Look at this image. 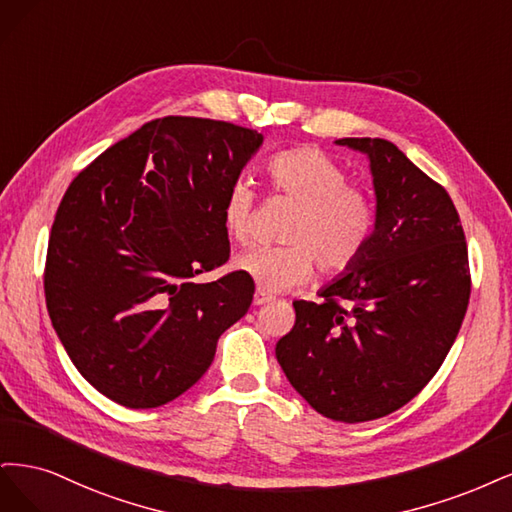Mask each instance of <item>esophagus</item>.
Returning <instances> with one entry per match:
<instances>
[{
	"instance_id": "obj_1",
	"label": "esophagus",
	"mask_w": 512,
	"mask_h": 512,
	"mask_svg": "<svg viewBox=\"0 0 512 512\" xmlns=\"http://www.w3.org/2000/svg\"><path fill=\"white\" fill-rule=\"evenodd\" d=\"M270 300H272L270 293H266L263 289H257V291H255V298H253V304H255V306H261V304H266V302H270Z\"/></svg>"
}]
</instances>
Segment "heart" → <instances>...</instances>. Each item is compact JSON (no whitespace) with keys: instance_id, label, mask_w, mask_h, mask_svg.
<instances>
[{"instance_id":"obj_1","label":"heart","mask_w":512,"mask_h":512,"mask_svg":"<svg viewBox=\"0 0 512 512\" xmlns=\"http://www.w3.org/2000/svg\"><path fill=\"white\" fill-rule=\"evenodd\" d=\"M266 176L272 191L289 197L298 210L283 234L285 244L251 246L236 257V270L274 293L304 285L317 263L329 276L353 268L374 234L376 208L370 193L346 183L344 170L317 146H291L270 155ZM253 217L255 191L236 180L221 204L225 234L246 242Z\"/></svg>"}]
</instances>
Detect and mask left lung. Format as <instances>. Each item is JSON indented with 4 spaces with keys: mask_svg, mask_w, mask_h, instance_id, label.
<instances>
[{
    "mask_svg": "<svg viewBox=\"0 0 512 512\" xmlns=\"http://www.w3.org/2000/svg\"><path fill=\"white\" fill-rule=\"evenodd\" d=\"M370 159L376 225L349 274L321 302H293L276 342L289 383L323 417L381 419L432 381L470 300L464 227L447 189L383 138H342Z\"/></svg>",
    "mask_w": 512,
    "mask_h": 512,
    "instance_id": "8db88e82",
    "label": "left lung"
}]
</instances>
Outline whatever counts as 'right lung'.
<instances>
[{"label":"right lung","mask_w":512,"mask_h":512,"mask_svg":"<svg viewBox=\"0 0 512 512\" xmlns=\"http://www.w3.org/2000/svg\"><path fill=\"white\" fill-rule=\"evenodd\" d=\"M263 136L197 117L144 123L65 191L48 238L44 295L76 370L127 408L176 400L253 302L240 270L212 283L229 238L221 204Z\"/></svg>","instance_id":"right-lung-1"}]
</instances>
